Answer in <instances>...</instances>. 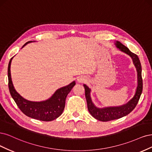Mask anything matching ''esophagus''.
<instances>
[{"instance_id":"esophagus-1","label":"esophagus","mask_w":152,"mask_h":152,"mask_svg":"<svg viewBox=\"0 0 152 152\" xmlns=\"http://www.w3.org/2000/svg\"><path fill=\"white\" fill-rule=\"evenodd\" d=\"M84 80H82V79H79V80H77V81H78V82H83V81Z\"/></svg>"}]
</instances>
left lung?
<instances>
[{"label":"left lung","mask_w":152,"mask_h":152,"mask_svg":"<svg viewBox=\"0 0 152 152\" xmlns=\"http://www.w3.org/2000/svg\"><path fill=\"white\" fill-rule=\"evenodd\" d=\"M115 45L117 47L119 48L121 51L126 53L127 54L130 56L131 58H133L134 66L136 68L137 72H138V86H137L136 94L134 97L128 103H127L126 104L120 107H106V108L104 109H99L96 108L92 103L90 95V89L86 85H84L85 90V96L87 102L88 109L89 112L94 118L103 122L117 119L129 114L131 111L133 110L137 104L138 103L142 90H143L141 65L138 56L131 52L128 47L124 45L123 44L117 41Z\"/></svg>","instance_id":"left-lung-1"}]
</instances>
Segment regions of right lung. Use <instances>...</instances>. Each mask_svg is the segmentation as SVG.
<instances>
[{"mask_svg":"<svg viewBox=\"0 0 152 152\" xmlns=\"http://www.w3.org/2000/svg\"><path fill=\"white\" fill-rule=\"evenodd\" d=\"M30 42H31V41L26 43L23 47ZM12 58V57L8 65V86L11 95L19 109L26 115L42 121H51L59 117L65 107L66 96L75 85V81L72 82L69 85L58 89L50 99L46 101L35 102L26 100L18 94L13 86L10 71Z\"/></svg>","mask_w":152,"mask_h":152,"instance_id":"right-lung-1","label":"right lung"}]
</instances>
